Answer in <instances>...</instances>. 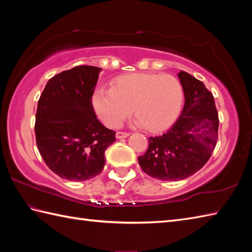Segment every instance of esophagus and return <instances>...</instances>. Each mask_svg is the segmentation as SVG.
Segmentation results:
<instances>
[{
	"mask_svg": "<svg viewBox=\"0 0 252 252\" xmlns=\"http://www.w3.org/2000/svg\"><path fill=\"white\" fill-rule=\"evenodd\" d=\"M129 135H130V133H127V132H121V131H119V132L116 133V137L117 138H125V137H127Z\"/></svg>",
	"mask_w": 252,
	"mask_h": 252,
	"instance_id": "34e87169",
	"label": "esophagus"
}]
</instances>
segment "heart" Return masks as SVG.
<instances>
[{"label": "heart", "instance_id": "heart-1", "mask_svg": "<svg viewBox=\"0 0 252 252\" xmlns=\"http://www.w3.org/2000/svg\"><path fill=\"white\" fill-rule=\"evenodd\" d=\"M183 87L171 74L130 73L114 80L111 89H98L93 106L107 126L118 127L132 112L151 132L168 129L183 104Z\"/></svg>", "mask_w": 252, "mask_h": 252}]
</instances>
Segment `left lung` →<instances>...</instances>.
<instances>
[{
	"label": "left lung",
	"instance_id": "obj_1",
	"mask_svg": "<svg viewBox=\"0 0 252 252\" xmlns=\"http://www.w3.org/2000/svg\"><path fill=\"white\" fill-rule=\"evenodd\" d=\"M185 103L181 116L162 135L148 138L138 157L142 170L160 181H180L199 171L217 145L219 116L205 84L185 71L178 73Z\"/></svg>",
	"mask_w": 252,
	"mask_h": 252
}]
</instances>
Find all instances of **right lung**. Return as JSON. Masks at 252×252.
<instances>
[{
    "mask_svg": "<svg viewBox=\"0 0 252 252\" xmlns=\"http://www.w3.org/2000/svg\"><path fill=\"white\" fill-rule=\"evenodd\" d=\"M101 69L77 66L49 80L37 101L35 140L53 172L73 182L98 175L116 132L104 126L92 105Z\"/></svg>",
    "mask_w": 252,
    "mask_h": 252,
    "instance_id": "right-lung-1",
    "label": "right lung"
}]
</instances>
